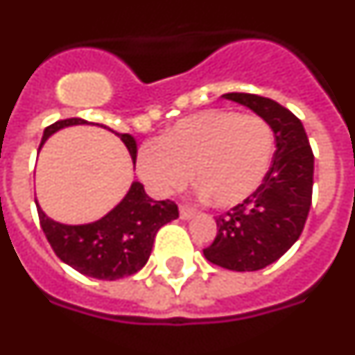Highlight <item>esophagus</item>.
<instances>
[{"label": "esophagus", "instance_id": "34e87169", "mask_svg": "<svg viewBox=\"0 0 355 355\" xmlns=\"http://www.w3.org/2000/svg\"><path fill=\"white\" fill-rule=\"evenodd\" d=\"M180 216H181V218H183V220H190V218H193V216H196V209L187 208V206H181V208H180Z\"/></svg>", "mask_w": 355, "mask_h": 355}]
</instances>
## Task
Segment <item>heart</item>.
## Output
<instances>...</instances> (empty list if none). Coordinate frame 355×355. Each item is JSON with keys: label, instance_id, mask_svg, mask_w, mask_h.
Returning a JSON list of instances; mask_svg holds the SVG:
<instances>
[{"label": "heart", "instance_id": "heart-1", "mask_svg": "<svg viewBox=\"0 0 355 355\" xmlns=\"http://www.w3.org/2000/svg\"><path fill=\"white\" fill-rule=\"evenodd\" d=\"M275 137L259 115L205 110L178 121L158 146L140 153L137 167L155 192L168 193L190 181V172L216 208L245 202L265 181Z\"/></svg>", "mask_w": 355, "mask_h": 355}]
</instances>
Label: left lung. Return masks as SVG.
Wrapping results in <instances>:
<instances>
[{
  "instance_id": "1",
  "label": "left lung",
  "mask_w": 355,
  "mask_h": 355,
  "mask_svg": "<svg viewBox=\"0 0 355 355\" xmlns=\"http://www.w3.org/2000/svg\"><path fill=\"white\" fill-rule=\"evenodd\" d=\"M274 130L275 153L261 187L245 202L216 216V236L205 249L209 263L254 272L277 261L299 240L311 208L315 156L300 119L268 97L229 92Z\"/></svg>"
}]
</instances>
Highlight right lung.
<instances>
[{"instance_id":"1","label":"right lung","mask_w":355,"mask_h":355,"mask_svg":"<svg viewBox=\"0 0 355 355\" xmlns=\"http://www.w3.org/2000/svg\"><path fill=\"white\" fill-rule=\"evenodd\" d=\"M76 124L89 122L78 117L56 121L44 130L40 147L53 133ZM96 126L110 130L103 124ZM115 135L124 142L135 162L137 142L133 137L128 133ZM37 211L40 227L56 256L80 274L105 281L137 274L149 259L158 229L180 216L175 202L168 199L153 200L139 181L131 184L126 197L112 211L92 224L65 225L51 220L40 206H37Z\"/></svg>"}]
</instances>
